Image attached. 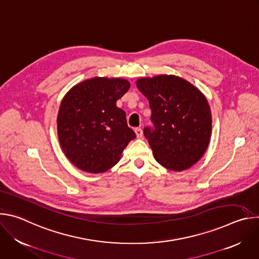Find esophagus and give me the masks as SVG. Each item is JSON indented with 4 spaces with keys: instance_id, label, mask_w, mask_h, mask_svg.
Returning a JSON list of instances; mask_svg holds the SVG:
<instances>
[{
    "instance_id": "34e87169",
    "label": "esophagus",
    "mask_w": 259,
    "mask_h": 259,
    "mask_svg": "<svg viewBox=\"0 0 259 259\" xmlns=\"http://www.w3.org/2000/svg\"><path fill=\"white\" fill-rule=\"evenodd\" d=\"M135 133H136V136L138 137V138H141L142 137V135H143V132H142V129L141 128H135Z\"/></svg>"
}]
</instances>
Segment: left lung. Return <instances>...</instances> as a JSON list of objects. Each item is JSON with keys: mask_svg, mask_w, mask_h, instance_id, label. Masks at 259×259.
I'll use <instances>...</instances> for the list:
<instances>
[{"mask_svg": "<svg viewBox=\"0 0 259 259\" xmlns=\"http://www.w3.org/2000/svg\"><path fill=\"white\" fill-rule=\"evenodd\" d=\"M139 91L149 99L153 126L143 134L155 159L167 169L182 171L205 154L211 136V112L205 96L176 76L140 79Z\"/></svg>", "mask_w": 259, "mask_h": 259, "instance_id": "8db88e82", "label": "left lung"}]
</instances>
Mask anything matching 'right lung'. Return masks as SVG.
<instances>
[{
	"label": "right lung",
	"mask_w": 259,
	"mask_h": 259,
	"mask_svg": "<svg viewBox=\"0 0 259 259\" xmlns=\"http://www.w3.org/2000/svg\"><path fill=\"white\" fill-rule=\"evenodd\" d=\"M129 88L123 79L94 78L78 84L62 99L57 117L59 142L81 170L100 173L112 168L136 137L125 112L116 105Z\"/></svg>",
	"instance_id": "right-lung-1"
}]
</instances>
